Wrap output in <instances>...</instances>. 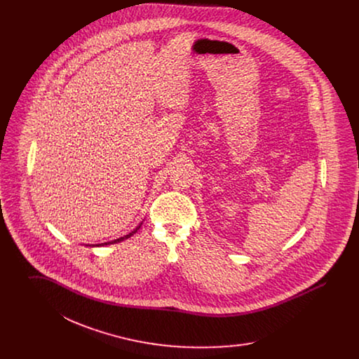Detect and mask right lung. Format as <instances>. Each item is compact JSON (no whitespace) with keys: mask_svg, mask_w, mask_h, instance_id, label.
Returning <instances> with one entry per match:
<instances>
[{"mask_svg":"<svg viewBox=\"0 0 359 359\" xmlns=\"http://www.w3.org/2000/svg\"><path fill=\"white\" fill-rule=\"evenodd\" d=\"M142 224V223H141ZM140 224V226H141ZM140 226H137L136 229L132 231V233H129V234H126V236H123V237H121V238L114 239V241H110V242H104V243H98V245H95V246H103V245H111V243H117V242H121V241H123V239H128L129 237H132L135 233H136L137 230L140 229Z\"/></svg>","mask_w":359,"mask_h":359,"instance_id":"add662e5","label":"right lung"}]
</instances>
